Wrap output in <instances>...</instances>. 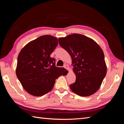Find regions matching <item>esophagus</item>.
I'll use <instances>...</instances> for the list:
<instances>
[{
	"mask_svg": "<svg viewBox=\"0 0 124 124\" xmlns=\"http://www.w3.org/2000/svg\"><path fill=\"white\" fill-rule=\"evenodd\" d=\"M64 68H66V69H67V70H69V66H68V65H67V64H65V65H64Z\"/></svg>",
	"mask_w": 124,
	"mask_h": 124,
	"instance_id": "obj_1",
	"label": "esophagus"
}]
</instances>
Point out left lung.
I'll use <instances>...</instances> for the list:
<instances>
[{"instance_id": "8db88e82", "label": "left lung", "mask_w": 124, "mask_h": 124, "mask_svg": "<svg viewBox=\"0 0 124 124\" xmlns=\"http://www.w3.org/2000/svg\"><path fill=\"white\" fill-rule=\"evenodd\" d=\"M58 41L72 58L76 80L69 85L71 91L82 97L95 93L107 74L102 50L92 39L78 33L59 38Z\"/></svg>"}]
</instances>
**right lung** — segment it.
<instances>
[{
  "label": "right lung",
  "instance_id": "1",
  "mask_svg": "<svg viewBox=\"0 0 124 124\" xmlns=\"http://www.w3.org/2000/svg\"><path fill=\"white\" fill-rule=\"evenodd\" d=\"M58 39L43 35L28 43L17 58L16 74L25 91L34 96H41L53 89L55 80L67 70L55 66V58L50 57L57 47Z\"/></svg>",
  "mask_w": 124,
  "mask_h": 124
}]
</instances>
